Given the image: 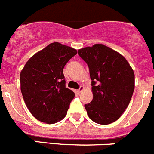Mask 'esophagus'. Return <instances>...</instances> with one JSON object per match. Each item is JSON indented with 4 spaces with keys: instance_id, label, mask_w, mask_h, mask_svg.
Instances as JSON below:
<instances>
[{
    "instance_id": "1",
    "label": "esophagus",
    "mask_w": 154,
    "mask_h": 154,
    "mask_svg": "<svg viewBox=\"0 0 154 154\" xmlns=\"http://www.w3.org/2000/svg\"><path fill=\"white\" fill-rule=\"evenodd\" d=\"M83 89H84V86H82V85H81V86L79 87V89L77 90V92H78V93H80V92H81L82 91Z\"/></svg>"
}]
</instances>
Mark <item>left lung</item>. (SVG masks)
<instances>
[{
    "label": "left lung",
    "mask_w": 154,
    "mask_h": 154,
    "mask_svg": "<svg viewBox=\"0 0 154 154\" xmlns=\"http://www.w3.org/2000/svg\"><path fill=\"white\" fill-rule=\"evenodd\" d=\"M89 68L93 99L85 105L95 123L108 125L118 119L134 90V73L123 56L102 44L78 50Z\"/></svg>",
    "instance_id": "obj_1"
}]
</instances>
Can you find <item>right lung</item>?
Wrapping results in <instances>:
<instances>
[{
    "mask_svg": "<svg viewBox=\"0 0 154 154\" xmlns=\"http://www.w3.org/2000/svg\"><path fill=\"white\" fill-rule=\"evenodd\" d=\"M76 54L73 48L50 43L32 56L21 71L23 98L39 121L55 124L66 117L75 93L66 88L63 69Z\"/></svg>",
    "mask_w": 154,
    "mask_h": 154,
    "instance_id": "right-lung-1",
    "label": "right lung"
}]
</instances>
